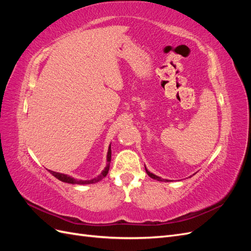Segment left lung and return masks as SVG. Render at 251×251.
Here are the masks:
<instances>
[{
	"mask_svg": "<svg viewBox=\"0 0 251 251\" xmlns=\"http://www.w3.org/2000/svg\"><path fill=\"white\" fill-rule=\"evenodd\" d=\"M146 171H147V174L149 175V176L151 177V178H153V179H156V180H158V181H163V179H161L160 177H158V176H156V175H154V174H151V173H150L147 169H146ZM168 181V180H166Z\"/></svg>",
	"mask_w": 251,
	"mask_h": 251,
	"instance_id": "left-lung-1",
	"label": "left lung"
}]
</instances>
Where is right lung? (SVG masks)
Wrapping results in <instances>:
<instances>
[{
    "mask_svg": "<svg viewBox=\"0 0 251 251\" xmlns=\"http://www.w3.org/2000/svg\"><path fill=\"white\" fill-rule=\"evenodd\" d=\"M107 166H105L104 170L102 171V173L100 175V176L92 179V180H77V179H74L70 176H68V175L65 174H60V173H56V172H52L49 171L53 176L55 178H57L58 180L66 182V183H71V184H91V183H96V182L100 181L101 179H103L105 176L108 175V172L110 170V162H111V146L109 147V151H108V155H107Z\"/></svg>",
    "mask_w": 251,
    "mask_h": 251,
    "instance_id": "1",
    "label": "right lung"
}]
</instances>
